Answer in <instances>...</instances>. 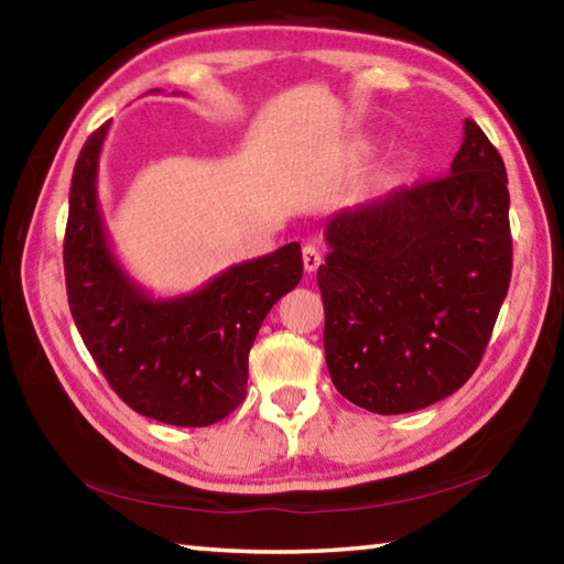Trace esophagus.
<instances>
[{
  "label": "esophagus",
  "mask_w": 564,
  "mask_h": 564,
  "mask_svg": "<svg viewBox=\"0 0 564 564\" xmlns=\"http://www.w3.org/2000/svg\"><path fill=\"white\" fill-rule=\"evenodd\" d=\"M323 263V253L316 243H305L303 246V269L305 273L318 271V265Z\"/></svg>",
  "instance_id": "obj_1"
}]
</instances>
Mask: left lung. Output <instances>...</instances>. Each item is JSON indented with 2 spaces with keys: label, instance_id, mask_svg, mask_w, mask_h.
I'll list each match as a JSON object with an SVG mask.
<instances>
[{
  "label": "left lung",
  "instance_id": "1",
  "mask_svg": "<svg viewBox=\"0 0 564 564\" xmlns=\"http://www.w3.org/2000/svg\"><path fill=\"white\" fill-rule=\"evenodd\" d=\"M463 133L447 176L326 224L328 373L370 413H413L453 395L475 373L508 295V174L475 121Z\"/></svg>",
  "mask_w": 564,
  "mask_h": 564
}]
</instances>
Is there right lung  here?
I'll return each instance as SVG.
<instances>
[{
    "label": "right lung",
    "mask_w": 564,
    "mask_h": 564,
    "mask_svg": "<svg viewBox=\"0 0 564 564\" xmlns=\"http://www.w3.org/2000/svg\"><path fill=\"white\" fill-rule=\"evenodd\" d=\"M109 127L87 139L72 176L64 236L72 318L131 410L181 427L218 423L246 398L248 350L263 318L301 281V246L285 243L202 289L154 299L119 263L99 212V156Z\"/></svg>",
    "instance_id": "obj_1"
}]
</instances>
